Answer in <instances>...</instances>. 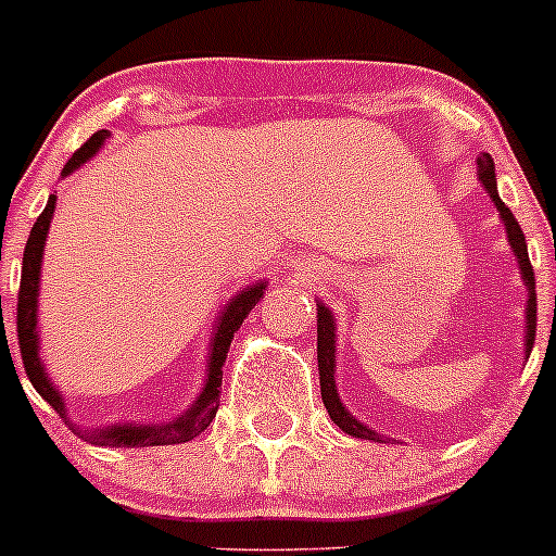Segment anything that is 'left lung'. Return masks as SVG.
I'll return each instance as SVG.
<instances>
[{"instance_id":"8db88e82","label":"left lung","mask_w":556,"mask_h":556,"mask_svg":"<svg viewBox=\"0 0 556 556\" xmlns=\"http://www.w3.org/2000/svg\"><path fill=\"white\" fill-rule=\"evenodd\" d=\"M478 179L488 194H491L493 205H496L498 218H502L504 229H506V242H509L511 253H515L517 266H520L522 282H526L528 290V306H526V356H530L533 351V340H535V277H533V266H530L528 258V242L526 235H522L520 224H517L515 213H511L498 198V187H496V166H493V157L483 152L478 157ZM334 314L325 306L321 301H316V356H319V382H321V401H325L329 419L340 427V430L348 432L353 438H364V441H375L382 443L386 435L375 432L371 427H367L362 419L353 417L348 412L343 401H340L338 393V382H334V367H338V334H334Z\"/></svg>"}]
</instances>
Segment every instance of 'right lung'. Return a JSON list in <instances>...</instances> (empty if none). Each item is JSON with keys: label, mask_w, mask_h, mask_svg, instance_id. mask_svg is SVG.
<instances>
[{"label": "right lung", "mask_w": 556, "mask_h": 556, "mask_svg": "<svg viewBox=\"0 0 556 556\" xmlns=\"http://www.w3.org/2000/svg\"><path fill=\"white\" fill-rule=\"evenodd\" d=\"M110 137L108 129L91 134L87 142L81 144L68 163L63 168V179L71 176L73 170H78L84 163L100 152L105 139ZM54 205L58 198L50 194L47 200V208L41 211V216L36 218L34 229H30L26 250H23V271H21V295H17V343H21V356L23 367L30 386L36 388V393L50 404L54 412L63 419H68V408H65L63 393L54 388V382L47 375L45 362H41V345H39V288H41V258H45V242L47 231H50ZM266 279L264 282H255L250 288H242L235 298H229L227 306L218 314L216 327L211 334V351H208V369H205V386L200 390V395L194 399V404L187 408L185 414H179L176 419L168 422H152V425H137V422H115L108 427H91V430H78V435L87 438L94 446H110V448H144V446H170V443H187L192 438H198L200 432L208 430L211 419L218 412V395H222V367L227 362V353L235 338L237 329L242 327L245 316L253 311L255 303L264 298ZM68 425L73 422L68 419Z\"/></svg>", "instance_id": "obj_1"}]
</instances>
